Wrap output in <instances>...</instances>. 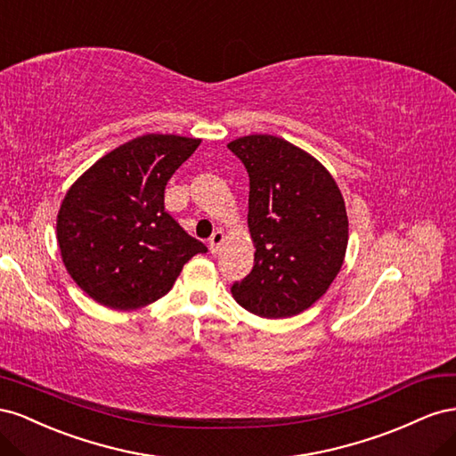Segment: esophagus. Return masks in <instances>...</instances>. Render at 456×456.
Instances as JSON below:
<instances>
[{
  "label": "esophagus",
  "instance_id": "1",
  "mask_svg": "<svg viewBox=\"0 0 456 456\" xmlns=\"http://www.w3.org/2000/svg\"><path fill=\"white\" fill-rule=\"evenodd\" d=\"M224 240H225L224 231H216L214 235L210 237V252H212V254H217V252H219V246L224 244Z\"/></svg>",
  "mask_w": 456,
  "mask_h": 456
}]
</instances>
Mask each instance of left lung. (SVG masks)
<instances>
[{
	"mask_svg": "<svg viewBox=\"0 0 456 456\" xmlns=\"http://www.w3.org/2000/svg\"><path fill=\"white\" fill-rule=\"evenodd\" d=\"M250 177V275L231 286L246 311L286 319L314 305L342 269L346 202L315 156L282 137L256 134L227 145Z\"/></svg>",
	"mask_w": 456,
	"mask_h": 456,
	"instance_id": "obj_1",
	"label": "left lung"
}]
</instances>
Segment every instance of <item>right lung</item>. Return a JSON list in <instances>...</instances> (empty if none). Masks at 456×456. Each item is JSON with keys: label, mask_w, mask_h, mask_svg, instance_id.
<instances>
[{"label": "right lung", "mask_w": 456, "mask_h": 456, "mask_svg": "<svg viewBox=\"0 0 456 456\" xmlns=\"http://www.w3.org/2000/svg\"><path fill=\"white\" fill-rule=\"evenodd\" d=\"M200 139L147 134L116 147L77 177L57 214L62 264L110 309H137L172 290L206 246L164 210V189Z\"/></svg>", "instance_id": "1"}]
</instances>
